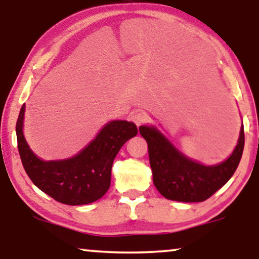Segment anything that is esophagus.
Returning <instances> with one entry per match:
<instances>
[{"label":"esophagus","instance_id":"1","mask_svg":"<svg viewBox=\"0 0 259 259\" xmlns=\"http://www.w3.org/2000/svg\"><path fill=\"white\" fill-rule=\"evenodd\" d=\"M147 120H148V114L146 112L140 111V112L134 113V114L132 115V121L136 123L137 126H139V125H141V123L146 122Z\"/></svg>","mask_w":259,"mask_h":259}]
</instances>
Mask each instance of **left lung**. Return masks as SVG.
I'll return each instance as SVG.
<instances>
[{"label":"left lung","instance_id":"1","mask_svg":"<svg viewBox=\"0 0 259 259\" xmlns=\"http://www.w3.org/2000/svg\"><path fill=\"white\" fill-rule=\"evenodd\" d=\"M139 132L148 145L153 184L169 200L198 203L210 198L225 185L238 167L244 150V126L232 153L213 165L186 157L155 126L143 125Z\"/></svg>","mask_w":259,"mask_h":259}]
</instances>
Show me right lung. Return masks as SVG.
<instances>
[{
  "label": "right lung",
  "instance_id": "obj_1",
  "mask_svg": "<svg viewBox=\"0 0 259 259\" xmlns=\"http://www.w3.org/2000/svg\"><path fill=\"white\" fill-rule=\"evenodd\" d=\"M26 105L16 122L17 148L24 171L34 185L66 205H84L100 199L111 186L114 158L127 140L136 137L137 126L112 120L79 153L59 160H44L31 151L23 133Z\"/></svg>",
  "mask_w": 259,
  "mask_h": 259
}]
</instances>
